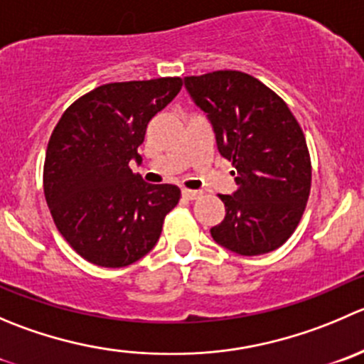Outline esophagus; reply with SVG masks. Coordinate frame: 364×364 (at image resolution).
<instances>
[{
  "instance_id": "34e87169",
  "label": "esophagus",
  "mask_w": 364,
  "mask_h": 364,
  "mask_svg": "<svg viewBox=\"0 0 364 364\" xmlns=\"http://www.w3.org/2000/svg\"><path fill=\"white\" fill-rule=\"evenodd\" d=\"M183 197H185V199H188V200H193V199H197V197L200 196V192H197V190H188V188H183Z\"/></svg>"
}]
</instances>
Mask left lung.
Masks as SVG:
<instances>
[{"label":"left lung","mask_w":364,"mask_h":364,"mask_svg":"<svg viewBox=\"0 0 364 364\" xmlns=\"http://www.w3.org/2000/svg\"><path fill=\"white\" fill-rule=\"evenodd\" d=\"M185 87L208 114L238 185L232 196H218L225 217L211 236L242 256L279 249L297 229L311 190V158L297 119L274 90L240 70L186 76Z\"/></svg>","instance_id":"8db88e82"}]
</instances>
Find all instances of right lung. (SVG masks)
Segmentation results:
<instances>
[{"label":"right lung","mask_w":364,"mask_h":364,"mask_svg":"<svg viewBox=\"0 0 364 364\" xmlns=\"http://www.w3.org/2000/svg\"><path fill=\"white\" fill-rule=\"evenodd\" d=\"M181 85V77L101 85L74 101L53 129L46 203L60 235L83 259L121 268L156 245L181 190L149 185L129 161H142L136 149L147 124Z\"/></svg>","instance_id":"add662e5"}]
</instances>
